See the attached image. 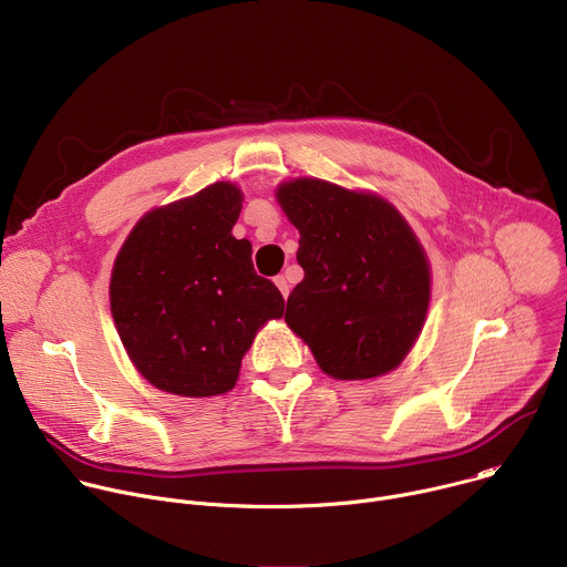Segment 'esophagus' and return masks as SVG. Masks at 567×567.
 <instances>
[{
  "label": "esophagus",
  "instance_id": "1",
  "mask_svg": "<svg viewBox=\"0 0 567 567\" xmlns=\"http://www.w3.org/2000/svg\"><path fill=\"white\" fill-rule=\"evenodd\" d=\"M274 282H276V287L280 289V293L287 298V296H289V282H287V278H285V276H278Z\"/></svg>",
  "mask_w": 567,
  "mask_h": 567
}]
</instances>
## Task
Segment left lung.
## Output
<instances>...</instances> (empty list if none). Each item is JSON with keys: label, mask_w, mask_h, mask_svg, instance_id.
<instances>
[{"label": "left lung", "mask_w": 567, "mask_h": 567, "mask_svg": "<svg viewBox=\"0 0 567 567\" xmlns=\"http://www.w3.org/2000/svg\"><path fill=\"white\" fill-rule=\"evenodd\" d=\"M276 197L300 233L305 271L287 298V326L334 379L394 370L431 300V267L409 221L379 195L322 179L280 184Z\"/></svg>", "instance_id": "8db88e82"}]
</instances>
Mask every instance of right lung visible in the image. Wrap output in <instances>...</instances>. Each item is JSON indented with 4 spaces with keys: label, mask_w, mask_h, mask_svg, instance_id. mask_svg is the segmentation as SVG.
<instances>
[{
    "label": "right lung",
    "mask_w": 567,
    "mask_h": 567,
    "mask_svg": "<svg viewBox=\"0 0 567 567\" xmlns=\"http://www.w3.org/2000/svg\"><path fill=\"white\" fill-rule=\"evenodd\" d=\"M239 210L241 190L217 182L145 213L116 256V332L158 390L228 392L256 332L285 311L278 287L254 269L251 241L230 233Z\"/></svg>",
    "instance_id": "right-lung-1"
}]
</instances>
